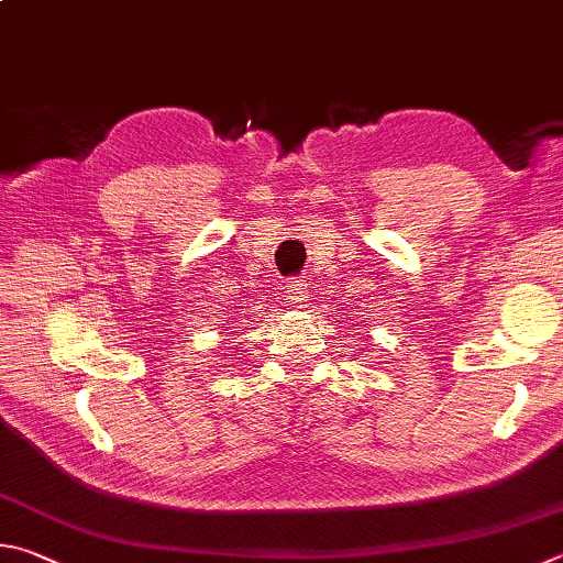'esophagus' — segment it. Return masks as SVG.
<instances>
[{
  "mask_svg": "<svg viewBox=\"0 0 563 563\" xmlns=\"http://www.w3.org/2000/svg\"><path fill=\"white\" fill-rule=\"evenodd\" d=\"M285 288H288V300H292V302L300 305L305 298H308V283L300 278H290Z\"/></svg>",
  "mask_w": 563,
  "mask_h": 563,
  "instance_id": "1",
  "label": "esophagus"
}]
</instances>
